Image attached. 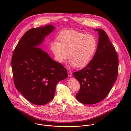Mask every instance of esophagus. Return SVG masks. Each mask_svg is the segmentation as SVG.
<instances>
[{
	"mask_svg": "<svg viewBox=\"0 0 131 131\" xmlns=\"http://www.w3.org/2000/svg\"><path fill=\"white\" fill-rule=\"evenodd\" d=\"M68 76L69 77H71L72 75V73L71 72H70V71H69L68 73Z\"/></svg>",
	"mask_w": 131,
	"mask_h": 131,
	"instance_id": "obj_1",
	"label": "esophagus"
}]
</instances>
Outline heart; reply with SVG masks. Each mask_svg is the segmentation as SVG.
Returning a JSON list of instances; mask_svg holds the SVG:
<instances>
[{
	"instance_id": "b5f03b06",
	"label": "heart",
	"mask_w": 131,
	"mask_h": 131,
	"mask_svg": "<svg viewBox=\"0 0 131 131\" xmlns=\"http://www.w3.org/2000/svg\"><path fill=\"white\" fill-rule=\"evenodd\" d=\"M59 42H50V48L55 59L63 62L68 57L72 67L83 68L91 61L97 47L93 36L74 30H65L57 37Z\"/></svg>"
}]
</instances>
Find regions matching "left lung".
I'll return each instance as SVG.
<instances>
[{
    "label": "left lung",
    "mask_w": 131,
    "mask_h": 131,
    "mask_svg": "<svg viewBox=\"0 0 131 131\" xmlns=\"http://www.w3.org/2000/svg\"><path fill=\"white\" fill-rule=\"evenodd\" d=\"M99 41L93 58L83 69L73 73L80 89L78 101L85 104H96L103 100L116 81L118 70V56L105 32L96 29Z\"/></svg>",
    "instance_id": "left-lung-1"
}]
</instances>
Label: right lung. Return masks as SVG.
Segmentation results:
<instances>
[{"label": "right lung", "instance_id": "obj_1", "mask_svg": "<svg viewBox=\"0 0 131 131\" xmlns=\"http://www.w3.org/2000/svg\"><path fill=\"white\" fill-rule=\"evenodd\" d=\"M55 27L47 25L27 31L19 41L12 56L15 87L29 102L44 105L53 99L57 83L67 78V70L39 47Z\"/></svg>", "mask_w": 131, "mask_h": 131}]
</instances>
